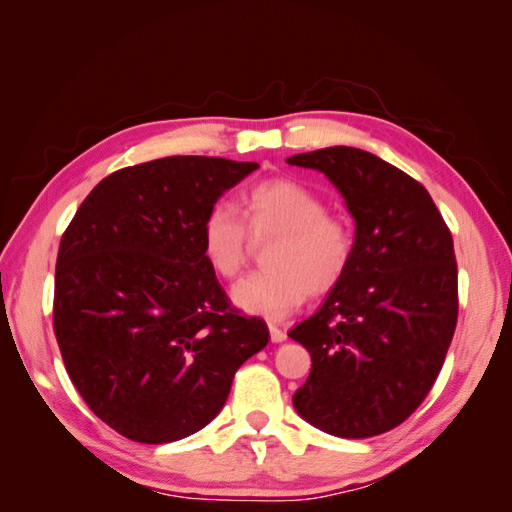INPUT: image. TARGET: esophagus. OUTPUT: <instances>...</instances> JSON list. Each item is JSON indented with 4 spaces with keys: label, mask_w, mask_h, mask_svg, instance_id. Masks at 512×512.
<instances>
[{
    "label": "esophagus",
    "mask_w": 512,
    "mask_h": 512,
    "mask_svg": "<svg viewBox=\"0 0 512 512\" xmlns=\"http://www.w3.org/2000/svg\"><path fill=\"white\" fill-rule=\"evenodd\" d=\"M268 330H270V341H273V343H284L288 339L286 330L277 323H268Z\"/></svg>",
    "instance_id": "obj_1"
}]
</instances>
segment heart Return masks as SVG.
Listing matches in <instances>:
<instances>
[{"label":"heart","mask_w":512,"mask_h":512,"mask_svg":"<svg viewBox=\"0 0 512 512\" xmlns=\"http://www.w3.org/2000/svg\"><path fill=\"white\" fill-rule=\"evenodd\" d=\"M233 206L217 204L202 222V253L224 279H237L255 244L264 250V270L233 290L246 312L281 319L308 295H328L350 273L356 231L343 215L328 211L317 191L292 178H268L248 187Z\"/></svg>","instance_id":"1"}]
</instances>
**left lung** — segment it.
<instances>
[{
  "instance_id": "obj_1",
  "label": "left lung",
  "mask_w": 512,
  "mask_h": 512,
  "mask_svg": "<svg viewBox=\"0 0 512 512\" xmlns=\"http://www.w3.org/2000/svg\"><path fill=\"white\" fill-rule=\"evenodd\" d=\"M323 171L356 220L350 273L317 314L288 332L312 369L292 402L339 438L396 429L427 398L458 323V262L429 191L354 147L288 158Z\"/></svg>"
}]
</instances>
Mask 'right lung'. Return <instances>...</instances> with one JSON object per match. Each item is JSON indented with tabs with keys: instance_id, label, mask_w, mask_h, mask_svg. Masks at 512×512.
<instances>
[{
	"instance_id": "right-lung-1",
	"label": "right lung",
	"mask_w": 512,
	"mask_h": 512,
	"mask_svg": "<svg viewBox=\"0 0 512 512\" xmlns=\"http://www.w3.org/2000/svg\"><path fill=\"white\" fill-rule=\"evenodd\" d=\"M257 162L169 156L118 169L65 228L52 325L65 372L107 427L162 444L206 427L268 328L231 306L202 222Z\"/></svg>"
}]
</instances>
